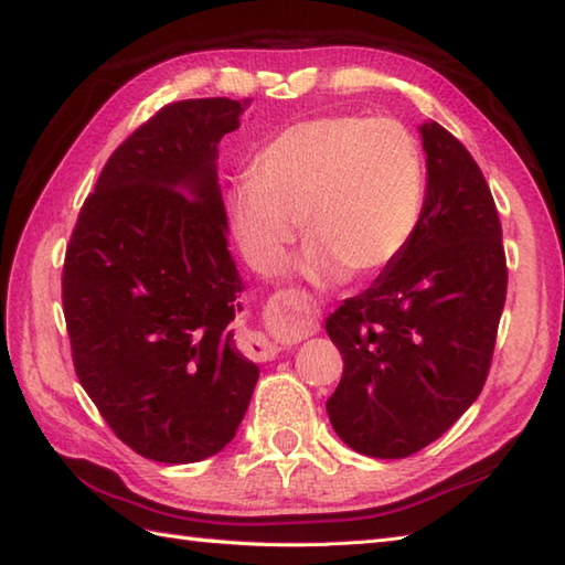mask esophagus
Segmentation results:
<instances>
[{
    "label": "esophagus",
    "instance_id": "esophagus-1",
    "mask_svg": "<svg viewBox=\"0 0 565 565\" xmlns=\"http://www.w3.org/2000/svg\"><path fill=\"white\" fill-rule=\"evenodd\" d=\"M296 301L306 303V301H310V298H308L306 294H301V296L296 298ZM245 350H247L249 356H255V359H262V362H267V359L276 356V352H279V347H276L274 342H269V340L264 338V334H259V332H247V334H245Z\"/></svg>",
    "mask_w": 565,
    "mask_h": 565
}]
</instances>
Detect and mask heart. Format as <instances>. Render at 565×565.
I'll return each instance as SVG.
<instances>
[{
    "instance_id": "obj_1",
    "label": "heart",
    "mask_w": 565,
    "mask_h": 565,
    "mask_svg": "<svg viewBox=\"0 0 565 565\" xmlns=\"http://www.w3.org/2000/svg\"><path fill=\"white\" fill-rule=\"evenodd\" d=\"M237 245L269 274L303 225L298 271L332 284L391 269L425 213V162L393 118L320 116L276 134L225 196Z\"/></svg>"
}]
</instances>
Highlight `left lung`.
<instances>
[{
	"label": "left lung",
	"instance_id": "1",
	"mask_svg": "<svg viewBox=\"0 0 565 565\" xmlns=\"http://www.w3.org/2000/svg\"><path fill=\"white\" fill-rule=\"evenodd\" d=\"M419 136L427 189L415 239L326 320L344 362L328 398L332 429L374 459L425 449L471 407L508 294L502 227L481 167L437 121Z\"/></svg>",
	"mask_w": 565,
	"mask_h": 565
}]
</instances>
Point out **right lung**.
Wrapping results in <instances>:
<instances>
[{"mask_svg": "<svg viewBox=\"0 0 565 565\" xmlns=\"http://www.w3.org/2000/svg\"><path fill=\"white\" fill-rule=\"evenodd\" d=\"M247 106L167 104L114 150L67 245L63 308L77 379L114 435L152 461L218 454L259 379L231 330L245 286L215 167Z\"/></svg>", "mask_w": 565, "mask_h": 565, "instance_id": "right-lung-1", "label": "right lung"}]
</instances>
